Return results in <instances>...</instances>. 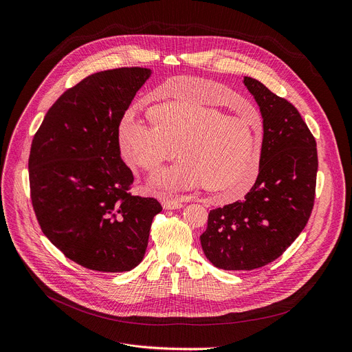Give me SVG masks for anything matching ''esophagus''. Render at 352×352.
<instances>
[{"label": "esophagus", "mask_w": 352, "mask_h": 352, "mask_svg": "<svg viewBox=\"0 0 352 352\" xmlns=\"http://www.w3.org/2000/svg\"><path fill=\"white\" fill-rule=\"evenodd\" d=\"M162 205L164 209H179L182 208V201L178 199H163Z\"/></svg>", "instance_id": "obj_1"}]
</instances>
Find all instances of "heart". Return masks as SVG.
<instances>
[{"instance_id":"heart-1","label":"heart","mask_w":352,"mask_h":352,"mask_svg":"<svg viewBox=\"0 0 352 352\" xmlns=\"http://www.w3.org/2000/svg\"><path fill=\"white\" fill-rule=\"evenodd\" d=\"M162 92L171 101L151 109L153 122L126 115L118 131L120 154L127 164L154 171L177 154L178 163L155 173L150 184L174 194L204 184L223 201L245 195L260 174L261 133L239 115H225L210 102L225 88L175 77Z\"/></svg>"}]
</instances>
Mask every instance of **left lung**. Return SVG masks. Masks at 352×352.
<instances>
[{
	"label": "left lung",
	"mask_w": 352,
	"mask_h": 352,
	"mask_svg": "<svg viewBox=\"0 0 352 352\" xmlns=\"http://www.w3.org/2000/svg\"><path fill=\"white\" fill-rule=\"evenodd\" d=\"M264 126L257 181L244 199L209 212L201 236L206 258L226 271L261 268L305 229L316 194V140L298 109L258 80L244 77Z\"/></svg>",
	"instance_id": "1"
}]
</instances>
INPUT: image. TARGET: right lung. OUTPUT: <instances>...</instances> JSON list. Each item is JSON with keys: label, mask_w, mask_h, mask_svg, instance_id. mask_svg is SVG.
<instances>
[{"label": "right lung", "mask_w": 352, "mask_h": 352, "mask_svg": "<svg viewBox=\"0 0 352 352\" xmlns=\"http://www.w3.org/2000/svg\"><path fill=\"white\" fill-rule=\"evenodd\" d=\"M151 72L122 67L85 77L47 111L29 154L30 199L43 234L67 258L100 272L144 257L154 198L133 197L118 131Z\"/></svg>", "instance_id": "right-lung-1"}]
</instances>
